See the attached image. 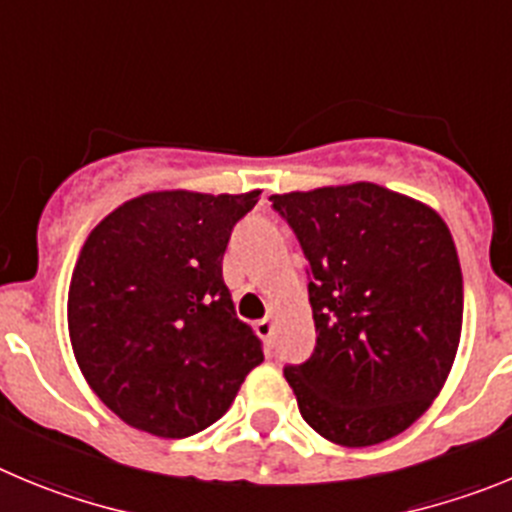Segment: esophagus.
Wrapping results in <instances>:
<instances>
[{
    "instance_id": "obj_1",
    "label": "esophagus",
    "mask_w": 512,
    "mask_h": 512,
    "mask_svg": "<svg viewBox=\"0 0 512 512\" xmlns=\"http://www.w3.org/2000/svg\"><path fill=\"white\" fill-rule=\"evenodd\" d=\"M255 331H257V336H260L262 342H273V334H275V324H273V319H270V316H265V319H260L255 324Z\"/></svg>"
}]
</instances>
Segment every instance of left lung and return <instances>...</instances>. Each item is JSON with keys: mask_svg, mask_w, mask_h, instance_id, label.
<instances>
[{"mask_svg": "<svg viewBox=\"0 0 512 512\" xmlns=\"http://www.w3.org/2000/svg\"><path fill=\"white\" fill-rule=\"evenodd\" d=\"M308 260L316 349L285 367L303 421L347 449L403 434L459 349L462 267L431 206L357 181L270 196Z\"/></svg>", "mask_w": 512, "mask_h": 512, "instance_id": "1", "label": "left lung"}]
</instances>
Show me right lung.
<instances>
[{
  "mask_svg": "<svg viewBox=\"0 0 512 512\" xmlns=\"http://www.w3.org/2000/svg\"><path fill=\"white\" fill-rule=\"evenodd\" d=\"M260 193H142L86 237L68 336L89 388L127 426L160 439L199 434L262 362L222 278L229 234Z\"/></svg>",
  "mask_w": 512,
  "mask_h": 512,
  "instance_id": "add662e5",
  "label": "right lung"
}]
</instances>
